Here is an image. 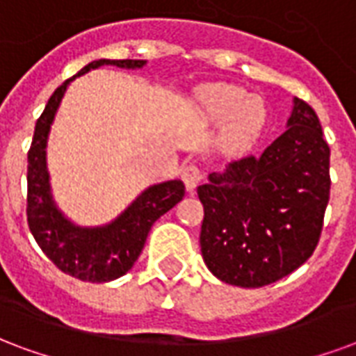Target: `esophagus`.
Returning <instances> with one entry per match:
<instances>
[{
	"mask_svg": "<svg viewBox=\"0 0 356 356\" xmlns=\"http://www.w3.org/2000/svg\"><path fill=\"white\" fill-rule=\"evenodd\" d=\"M201 178H203V172H201V168L197 167V165H193V163L181 170V180L186 184V189H188V191H193V189L197 188V184L201 181Z\"/></svg>",
	"mask_w": 356,
	"mask_h": 356,
	"instance_id": "1",
	"label": "esophagus"
}]
</instances>
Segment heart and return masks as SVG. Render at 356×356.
<instances>
[{
    "label": "heart",
    "mask_w": 356,
    "mask_h": 356,
    "mask_svg": "<svg viewBox=\"0 0 356 356\" xmlns=\"http://www.w3.org/2000/svg\"><path fill=\"white\" fill-rule=\"evenodd\" d=\"M201 104L210 119L225 121L227 140L238 147H246L260 136L266 124V106L258 96L232 85H209L201 90Z\"/></svg>",
    "instance_id": "heart-1"
}]
</instances>
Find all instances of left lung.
<instances>
[{
	"instance_id": "left-lung-1",
	"label": "left lung",
	"mask_w": 356,
	"mask_h": 356,
	"mask_svg": "<svg viewBox=\"0 0 356 356\" xmlns=\"http://www.w3.org/2000/svg\"><path fill=\"white\" fill-rule=\"evenodd\" d=\"M197 195L201 252L220 281L260 288L292 273L315 252L330 199V147L315 110L294 98L286 131L212 172Z\"/></svg>"
}]
</instances>
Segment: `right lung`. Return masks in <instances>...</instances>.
Instances as JSON below:
<instances>
[{"instance_id": "obj_1", "label": "right lung", "mask_w": 356, "mask_h": 356, "mask_svg": "<svg viewBox=\"0 0 356 356\" xmlns=\"http://www.w3.org/2000/svg\"><path fill=\"white\" fill-rule=\"evenodd\" d=\"M104 64L119 68H142L144 60H95L77 75L87 74ZM77 75L70 77L54 90L45 110L35 123L32 146L28 152V195L26 216L35 243L49 260L66 275L79 281L108 282L124 275L138 260L147 233L167 210L180 203L186 193L184 181L170 180L147 188L123 214L104 227H77L56 209L49 189L45 168L47 134L58 110L64 90Z\"/></svg>"}]
</instances>
